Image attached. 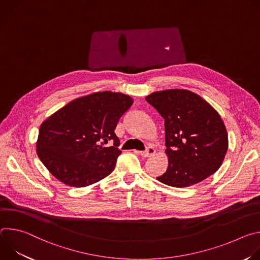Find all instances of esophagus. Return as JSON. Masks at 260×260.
I'll use <instances>...</instances> for the list:
<instances>
[{"label":"esophagus","instance_id":"34e87169","mask_svg":"<svg viewBox=\"0 0 260 260\" xmlns=\"http://www.w3.org/2000/svg\"><path fill=\"white\" fill-rule=\"evenodd\" d=\"M154 153H155V150H154V148H153V147H151V146L147 147V148H146V150H144V151H141V152H140V154H141L143 157L151 156V155H153Z\"/></svg>","mask_w":260,"mask_h":260}]
</instances>
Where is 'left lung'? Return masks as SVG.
I'll use <instances>...</instances> for the list:
<instances>
[{
	"label": "left lung",
	"mask_w": 260,
	"mask_h": 260,
	"mask_svg": "<svg viewBox=\"0 0 260 260\" xmlns=\"http://www.w3.org/2000/svg\"><path fill=\"white\" fill-rule=\"evenodd\" d=\"M165 119L167 172L157 179L188 187L214 174L228 151L229 140L217 111L194 92L169 89L146 96Z\"/></svg>",
	"instance_id": "1"
}]
</instances>
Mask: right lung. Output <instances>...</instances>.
<instances>
[{"instance_id":"add662e5","label":"right lung","mask_w":260,"mask_h":260,"mask_svg":"<svg viewBox=\"0 0 260 260\" xmlns=\"http://www.w3.org/2000/svg\"><path fill=\"white\" fill-rule=\"evenodd\" d=\"M133 100L103 91L72 101L46 119L37 153L47 170L73 187H85L112 173L121 154L115 128ZM109 140L114 145L106 147Z\"/></svg>"}]
</instances>
